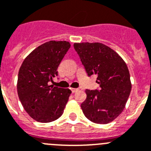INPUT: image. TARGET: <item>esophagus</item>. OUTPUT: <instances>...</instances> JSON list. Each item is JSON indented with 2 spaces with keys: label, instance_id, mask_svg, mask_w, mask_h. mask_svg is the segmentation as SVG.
I'll return each instance as SVG.
<instances>
[{
  "label": "esophagus",
  "instance_id": "34e87169",
  "mask_svg": "<svg viewBox=\"0 0 151 151\" xmlns=\"http://www.w3.org/2000/svg\"><path fill=\"white\" fill-rule=\"evenodd\" d=\"M78 91H79V88H71V91H72V93H76Z\"/></svg>",
  "mask_w": 151,
  "mask_h": 151
}]
</instances>
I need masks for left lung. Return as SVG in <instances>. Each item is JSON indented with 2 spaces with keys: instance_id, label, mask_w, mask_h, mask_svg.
<instances>
[{
  "instance_id": "obj_1",
  "label": "left lung",
  "mask_w": 151,
  "mask_h": 151,
  "mask_svg": "<svg viewBox=\"0 0 151 151\" xmlns=\"http://www.w3.org/2000/svg\"><path fill=\"white\" fill-rule=\"evenodd\" d=\"M88 77L95 74L99 88L86 89V99L81 108L88 120L108 124L122 112L131 91L126 63L112 49L101 43H74Z\"/></svg>"
}]
</instances>
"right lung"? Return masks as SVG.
Masks as SVG:
<instances>
[{
  "label": "right lung",
  "mask_w": 151,
  "mask_h": 151,
  "mask_svg": "<svg viewBox=\"0 0 151 151\" xmlns=\"http://www.w3.org/2000/svg\"><path fill=\"white\" fill-rule=\"evenodd\" d=\"M71 47L65 41H50L31 52L18 71V98L23 107L36 121L53 122L63 113L71 91L50 85L58 76L57 68Z\"/></svg>",
  "instance_id": "add662e5"
}]
</instances>
